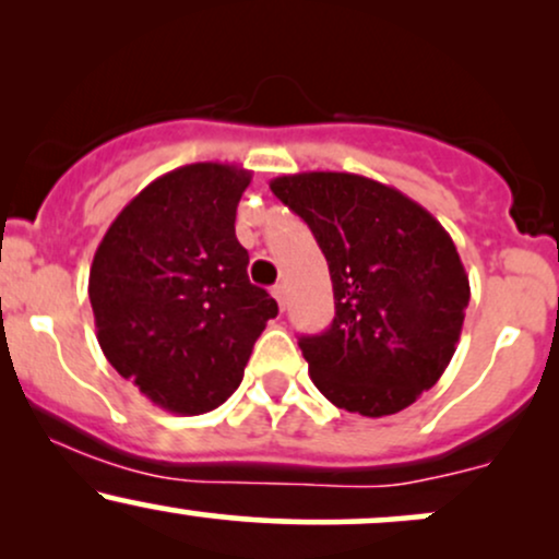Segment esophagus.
I'll list each match as a JSON object with an SVG mask.
<instances>
[{"label": "esophagus", "instance_id": "1", "mask_svg": "<svg viewBox=\"0 0 559 559\" xmlns=\"http://www.w3.org/2000/svg\"><path fill=\"white\" fill-rule=\"evenodd\" d=\"M273 297H275V301H278L281 310H286V286L284 284L273 286Z\"/></svg>", "mask_w": 559, "mask_h": 559}]
</instances>
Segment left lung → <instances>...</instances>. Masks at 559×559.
<instances>
[{"label":"left lung","mask_w":559,"mask_h":559,"mask_svg":"<svg viewBox=\"0 0 559 559\" xmlns=\"http://www.w3.org/2000/svg\"><path fill=\"white\" fill-rule=\"evenodd\" d=\"M271 189L329 262L336 316L299 338L312 383L365 418L409 407L447 370L471 301L452 236L394 186L355 173H294Z\"/></svg>","instance_id":"left-lung-1"}]
</instances>
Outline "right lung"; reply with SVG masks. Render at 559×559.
I'll use <instances>...</instances> for the list:
<instances>
[{
  "label": "right lung",
  "instance_id": "add662e5",
  "mask_svg": "<svg viewBox=\"0 0 559 559\" xmlns=\"http://www.w3.org/2000/svg\"><path fill=\"white\" fill-rule=\"evenodd\" d=\"M252 173L194 163L159 176L120 210L88 273L96 338L157 407L202 415L239 389L278 305L249 284L236 207Z\"/></svg>",
  "mask_w": 559,
  "mask_h": 559
}]
</instances>
